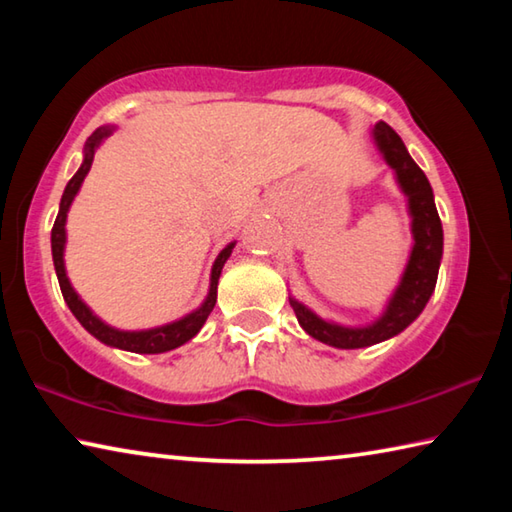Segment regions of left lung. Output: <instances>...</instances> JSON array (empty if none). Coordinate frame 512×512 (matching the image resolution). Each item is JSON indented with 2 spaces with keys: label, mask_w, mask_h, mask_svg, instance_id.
Masks as SVG:
<instances>
[{
  "label": "left lung",
  "mask_w": 512,
  "mask_h": 512,
  "mask_svg": "<svg viewBox=\"0 0 512 512\" xmlns=\"http://www.w3.org/2000/svg\"><path fill=\"white\" fill-rule=\"evenodd\" d=\"M372 142L384 162L393 169L395 183L406 196V207L411 216L413 246L400 282L388 298L384 311L372 323L359 327L320 318L316 311L289 296L300 327L316 341L341 350L368 348V345L388 341L404 332L427 307L431 293L436 289L440 259H443V223H440L436 203H433V189L424 171L413 162L402 137L384 121L372 128Z\"/></svg>",
  "instance_id": "8db88e82"
}]
</instances>
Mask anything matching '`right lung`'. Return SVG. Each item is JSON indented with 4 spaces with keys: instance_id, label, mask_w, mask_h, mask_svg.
Instances as JSON below:
<instances>
[{
    "instance_id": "add662e5",
    "label": "right lung",
    "mask_w": 512,
    "mask_h": 512,
    "mask_svg": "<svg viewBox=\"0 0 512 512\" xmlns=\"http://www.w3.org/2000/svg\"><path fill=\"white\" fill-rule=\"evenodd\" d=\"M112 131H115V126H101L88 137V142H85V149H83L81 167L74 173L72 180H69L65 192H63V198H60L58 216L54 221V228H51V255H54V268L58 275V284H60V291H63V298L67 302L69 311H72L76 320H79V323L88 329L94 339H99L101 343L110 345V348H119L126 352H135V354L169 352V350L180 348V345H185L187 341H192L194 336L201 332V327L205 325L207 316L212 314V309L216 305V287H219L223 264L228 262V257L232 255V248H235L237 241H230V244L225 246L219 255H216L214 264H212V273H210V291H207V296L201 302V307L194 309L192 314L173 320V323H167V325L151 327V329H133V332L131 329H117L108 323H103V320L81 300V296L76 293V289L72 287V282H69V277H67V271H65L67 228L65 225H67L69 207H72L74 198H76V194H79L83 180H85V176H88V171L92 167L94 153H97L101 142L112 135Z\"/></svg>"
}]
</instances>
